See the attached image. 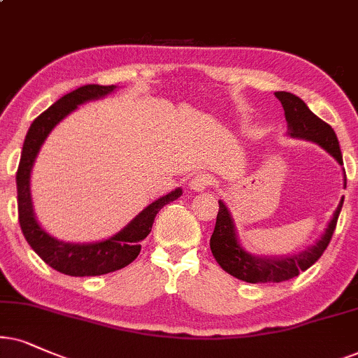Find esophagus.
Listing matches in <instances>:
<instances>
[{
  "label": "esophagus",
  "instance_id": "esophagus-1",
  "mask_svg": "<svg viewBox=\"0 0 358 358\" xmlns=\"http://www.w3.org/2000/svg\"><path fill=\"white\" fill-rule=\"evenodd\" d=\"M189 187H192L193 189H196V192H201V189H206V188L213 187V178H211V176L205 175V173H198L192 178V182H189Z\"/></svg>",
  "mask_w": 358,
  "mask_h": 358
}]
</instances>
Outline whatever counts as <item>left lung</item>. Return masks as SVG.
Instances as JSON below:
<instances>
[{
    "mask_svg": "<svg viewBox=\"0 0 358 358\" xmlns=\"http://www.w3.org/2000/svg\"><path fill=\"white\" fill-rule=\"evenodd\" d=\"M275 97L282 103L284 114L289 125V134L292 137L307 138L312 142L319 143L324 150H327L338 164H343L342 152L338 147V140L332 127L325 124L322 119H319L314 112L309 110L304 101L294 96L291 92H275ZM220 203L218 216H216L215 231L211 234L210 246L215 259L223 268L226 273L234 275V278L246 280V282H282V280L292 279L299 275L302 271L309 269L324 251L327 250L332 234L336 231L338 215H341L343 198L338 203L334 218L330 221L325 234L319 239L315 246L310 250L302 251L301 255H294L289 257H279V259H261L248 255L246 251L239 246L234 226L231 221L228 208L223 201Z\"/></svg>",
    "mask_w": 358,
    "mask_h": 358,
    "instance_id": "8db88e82",
    "label": "left lung"
}]
</instances>
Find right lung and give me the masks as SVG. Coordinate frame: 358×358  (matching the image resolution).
Here are the masks:
<instances>
[{
	"label": "right lung",
	"mask_w": 358,
	"mask_h": 358,
	"mask_svg": "<svg viewBox=\"0 0 358 358\" xmlns=\"http://www.w3.org/2000/svg\"><path fill=\"white\" fill-rule=\"evenodd\" d=\"M114 85L87 84L83 87L66 94L59 101L52 103L48 110L36 117L31 124L28 135L22 145L20 166L16 171L17 188V220H20L21 231L26 241L33 248L41 259L52 269L67 275L84 278V275H101L112 271L125 268L130 264L140 252V241L147 238L152 231L153 221L157 213L165 205L175 201L182 194V189H175L165 196L158 198L152 205H148L127 228L122 229L114 238H108L102 243L94 244H67L49 236L34 218L33 205H31L29 193V175L33 169L34 158L38 155L41 145L46 140L48 134L54 129L59 120H62L74 110L79 103L92 101L110 94Z\"/></svg>",
	"instance_id": "obj_1"
}]
</instances>
